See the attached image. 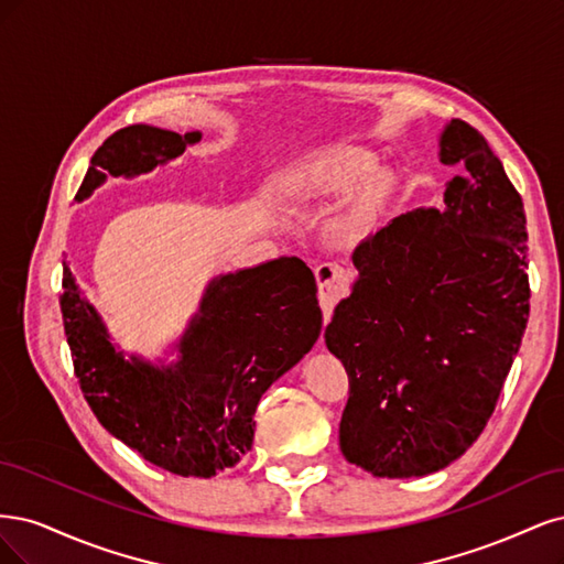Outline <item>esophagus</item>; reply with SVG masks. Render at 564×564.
I'll return each instance as SVG.
<instances>
[{"instance_id":"34e87169","label":"esophagus","mask_w":564,"mask_h":564,"mask_svg":"<svg viewBox=\"0 0 564 564\" xmlns=\"http://www.w3.org/2000/svg\"><path fill=\"white\" fill-rule=\"evenodd\" d=\"M314 274L318 283V302L323 306V321L328 323L335 304L347 295L349 283H351V271L335 262H323L314 269Z\"/></svg>"}]
</instances>
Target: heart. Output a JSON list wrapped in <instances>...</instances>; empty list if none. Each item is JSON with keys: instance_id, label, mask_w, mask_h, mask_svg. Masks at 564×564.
Segmentation results:
<instances>
[{"instance_id": "heart-1", "label": "heart", "mask_w": 564, "mask_h": 564, "mask_svg": "<svg viewBox=\"0 0 564 564\" xmlns=\"http://www.w3.org/2000/svg\"><path fill=\"white\" fill-rule=\"evenodd\" d=\"M377 152L360 144H333L300 163L290 189L300 198H328L358 187L351 220L356 227H370L398 192V175L391 169H377Z\"/></svg>"}]
</instances>
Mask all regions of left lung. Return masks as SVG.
<instances>
[{
  "mask_svg": "<svg viewBox=\"0 0 564 564\" xmlns=\"http://www.w3.org/2000/svg\"><path fill=\"white\" fill-rule=\"evenodd\" d=\"M445 210L393 217L354 250L358 281L325 328L349 375L347 462L377 478L441 470L478 441L530 316L527 220L482 133L452 119Z\"/></svg>",
  "mask_w": 564,
  "mask_h": 564,
  "instance_id": "obj_1",
  "label": "left lung"
}]
</instances>
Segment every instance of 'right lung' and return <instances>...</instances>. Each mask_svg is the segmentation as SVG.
I'll return each instance as SVG.
<instances>
[{"label":"right lung","mask_w":564,"mask_h":564,"mask_svg":"<svg viewBox=\"0 0 564 564\" xmlns=\"http://www.w3.org/2000/svg\"><path fill=\"white\" fill-rule=\"evenodd\" d=\"M198 140V131L126 126L96 150L77 198L107 173H150ZM61 312L75 375L98 422L142 459L183 478H210L241 462L262 393L314 347L323 325L316 279L300 258L210 281L173 366L123 358L67 267Z\"/></svg>","instance_id":"right-lung-1"}]
</instances>
